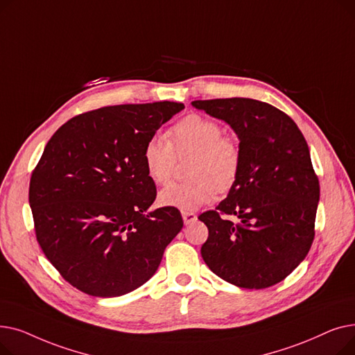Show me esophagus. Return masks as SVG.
Masks as SVG:
<instances>
[{
	"label": "esophagus",
	"instance_id": "esophagus-1",
	"mask_svg": "<svg viewBox=\"0 0 355 355\" xmlns=\"http://www.w3.org/2000/svg\"><path fill=\"white\" fill-rule=\"evenodd\" d=\"M181 214H182L184 225H190V223H193V221L197 220V216H196V213H193V211H181Z\"/></svg>",
	"mask_w": 355,
	"mask_h": 355
}]
</instances>
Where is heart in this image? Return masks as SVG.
I'll use <instances>...</instances> for the list:
<instances>
[{
	"mask_svg": "<svg viewBox=\"0 0 355 355\" xmlns=\"http://www.w3.org/2000/svg\"><path fill=\"white\" fill-rule=\"evenodd\" d=\"M148 138L142 148V161L157 184L170 182L177 157L193 155L187 182L168 185L159 193L166 207L193 211L213 201L220 191H229L241 168L240 146L232 137L223 135L220 123L202 115H189L174 123L166 134Z\"/></svg>",
	"mask_w": 355,
	"mask_h": 355,
	"instance_id": "obj_1",
	"label": "heart"
}]
</instances>
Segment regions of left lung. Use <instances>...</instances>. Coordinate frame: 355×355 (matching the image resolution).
Returning <instances> with one entry per match:
<instances>
[{
  "mask_svg": "<svg viewBox=\"0 0 355 355\" xmlns=\"http://www.w3.org/2000/svg\"><path fill=\"white\" fill-rule=\"evenodd\" d=\"M191 105L227 122L241 151L240 174L227 198L198 216L209 229L204 262L239 288L276 285L305 259L315 236L320 181L308 144L285 112L269 103L230 98Z\"/></svg>",
  "mask_w": 355,
  "mask_h": 355,
  "instance_id": "1",
  "label": "left lung"
}]
</instances>
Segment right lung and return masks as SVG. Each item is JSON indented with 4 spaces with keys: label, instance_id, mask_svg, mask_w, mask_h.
Segmentation results:
<instances>
[{
    "label": "right lung",
    "instance_id": "right-lung-1",
    "mask_svg": "<svg viewBox=\"0 0 355 355\" xmlns=\"http://www.w3.org/2000/svg\"><path fill=\"white\" fill-rule=\"evenodd\" d=\"M182 109L164 101L89 110L47 142L28 201L37 241L71 286L114 297L157 272L184 221L175 207L146 211L157 189L142 148Z\"/></svg>",
    "mask_w": 355,
    "mask_h": 355
}]
</instances>
